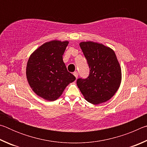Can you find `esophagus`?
<instances>
[{"mask_svg":"<svg viewBox=\"0 0 147 147\" xmlns=\"http://www.w3.org/2000/svg\"><path fill=\"white\" fill-rule=\"evenodd\" d=\"M73 74H74V76L76 77V78H78V73H77L76 71H75V72H74L73 73Z\"/></svg>","mask_w":147,"mask_h":147,"instance_id":"34e87169","label":"esophagus"}]
</instances>
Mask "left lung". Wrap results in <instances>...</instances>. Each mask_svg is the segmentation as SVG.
I'll list each match as a JSON object with an SVG mask.
<instances>
[{
  "mask_svg": "<svg viewBox=\"0 0 147 147\" xmlns=\"http://www.w3.org/2000/svg\"><path fill=\"white\" fill-rule=\"evenodd\" d=\"M80 47L88 61L87 78H78L77 86L86 100L98 104L115 94L121 82V69L112 49L92 41L81 42Z\"/></svg>",
  "mask_w": 147,
  "mask_h": 147,
  "instance_id": "1",
  "label": "left lung"
}]
</instances>
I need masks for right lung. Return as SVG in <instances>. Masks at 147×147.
Wrapping results in <instances>:
<instances>
[{"mask_svg": "<svg viewBox=\"0 0 147 147\" xmlns=\"http://www.w3.org/2000/svg\"><path fill=\"white\" fill-rule=\"evenodd\" d=\"M69 41L54 40L42 45L31 54L26 65V78L34 93L49 101L58 99L65 88L75 80L68 72L63 55Z\"/></svg>", "mask_w": 147, "mask_h": 147, "instance_id": "obj_1", "label": "right lung"}]
</instances>
